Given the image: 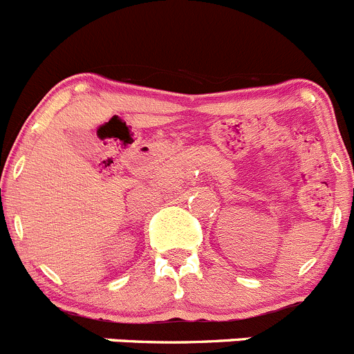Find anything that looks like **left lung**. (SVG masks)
<instances>
[{
  "label": "left lung",
  "mask_w": 354,
  "mask_h": 354,
  "mask_svg": "<svg viewBox=\"0 0 354 354\" xmlns=\"http://www.w3.org/2000/svg\"><path fill=\"white\" fill-rule=\"evenodd\" d=\"M353 194H354V189H353Z\"/></svg>",
  "instance_id": "1"
}]
</instances>
